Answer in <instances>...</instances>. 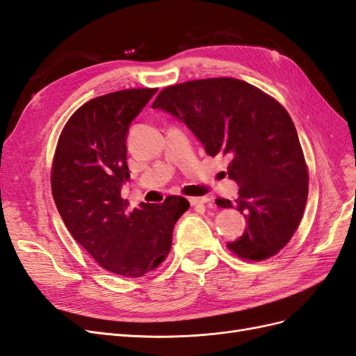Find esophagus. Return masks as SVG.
<instances>
[{
    "label": "esophagus",
    "mask_w": 356,
    "mask_h": 356,
    "mask_svg": "<svg viewBox=\"0 0 356 356\" xmlns=\"http://www.w3.org/2000/svg\"><path fill=\"white\" fill-rule=\"evenodd\" d=\"M188 202H190L191 207H197V204L208 203L209 199L208 197H188Z\"/></svg>",
    "instance_id": "34e87169"
}]
</instances>
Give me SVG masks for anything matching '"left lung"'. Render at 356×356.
<instances>
[{
    "mask_svg": "<svg viewBox=\"0 0 356 356\" xmlns=\"http://www.w3.org/2000/svg\"><path fill=\"white\" fill-rule=\"evenodd\" d=\"M152 108L184 122L211 157H227V174L239 184L232 203L246 218V230L227 243L242 260L263 261L293 238L303 218L309 170L296 126L270 95L232 77L202 79L168 86Z\"/></svg>",
    "mask_w": 356,
    "mask_h": 356,
    "instance_id": "left-lung-1",
    "label": "left lung"
}]
</instances>
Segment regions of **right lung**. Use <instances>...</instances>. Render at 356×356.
Masks as SVG:
<instances>
[{
	"instance_id": "obj_1",
	"label": "right lung",
	"mask_w": 356,
	"mask_h": 356,
	"mask_svg": "<svg viewBox=\"0 0 356 356\" xmlns=\"http://www.w3.org/2000/svg\"><path fill=\"white\" fill-rule=\"evenodd\" d=\"M157 89H126L81 105L63 126L50 182L56 208L72 234L105 270L141 277L168 257L172 230L190 203L169 196L127 212L122 184L129 179L126 135Z\"/></svg>"
}]
</instances>
